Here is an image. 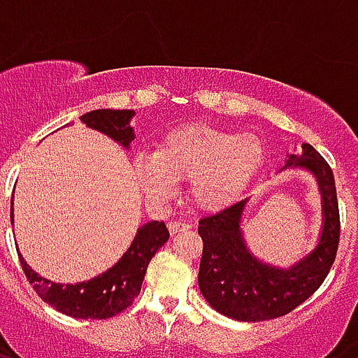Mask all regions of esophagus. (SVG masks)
<instances>
[{"mask_svg": "<svg viewBox=\"0 0 358 358\" xmlns=\"http://www.w3.org/2000/svg\"><path fill=\"white\" fill-rule=\"evenodd\" d=\"M189 224H186V222H169V231H171V235H176V233H184L189 229Z\"/></svg>", "mask_w": 358, "mask_h": 358, "instance_id": "esophagus-1", "label": "esophagus"}]
</instances>
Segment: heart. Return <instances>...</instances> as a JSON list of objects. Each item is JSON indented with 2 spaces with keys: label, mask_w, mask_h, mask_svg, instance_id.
I'll return each mask as SVG.
<instances>
[{
  "label": "heart",
  "mask_w": 358,
  "mask_h": 358,
  "mask_svg": "<svg viewBox=\"0 0 358 358\" xmlns=\"http://www.w3.org/2000/svg\"><path fill=\"white\" fill-rule=\"evenodd\" d=\"M262 159L264 145L256 136L189 123L166 132L153 155L136 161V172L157 197H169L176 180H189L193 205L220 210L243 193Z\"/></svg>",
  "instance_id": "1"
}]
</instances>
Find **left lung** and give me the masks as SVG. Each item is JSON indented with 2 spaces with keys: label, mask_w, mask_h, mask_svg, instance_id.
Masks as SVG:
<instances>
[{
  "label": "left lung",
  "mask_w": 358,
  "mask_h": 358,
  "mask_svg": "<svg viewBox=\"0 0 358 358\" xmlns=\"http://www.w3.org/2000/svg\"><path fill=\"white\" fill-rule=\"evenodd\" d=\"M287 166H300L313 174L322 205L319 243L300 262L290 267L269 266L248 250L241 229L248 199L199 220L201 294L218 313L229 319L260 322L290 313L322 285L336 260L340 210L332 169L309 144H301L300 153L288 155L282 169Z\"/></svg>",
  "instance_id": "8db88e82"
}]
</instances>
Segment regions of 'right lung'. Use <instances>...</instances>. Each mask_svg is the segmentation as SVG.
Here are the masks:
<instances>
[{"label":"right lung","instance_id":"obj_1","mask_svg":"<svg viewBox=\"0 0 358 358\" xmlns=\"http://www.w3.org/2000/svg\"><path fill=\"white\" fill-rule=\"evenodd\" d=\"M132 110H94L81 115V121L89 129L102 132L119 142L123 148H131L134 131L131 127ZM10 224H13V199H10ZM169 241L165 222H148L134 235L129 250L121 260L108 271L91 280L76 285H60L39 277L31 269L22 254L18 252L26 279L34 285V290L43 301L60 313L73 319H110L131 306L140 294L145 269L155 252Z\"/></svg>","mask_w":358,"mask_h":358}]
</instances>
